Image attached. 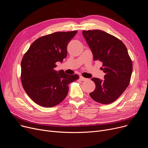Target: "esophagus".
Here are the masks:
<instances>
[{"mask_svg": "<svg viewBox=\"0 0 148 148\" xmlns=\"http://www.w3.org/2000/svg\"><path fill=\"white\" fill-rule=\"evenodd\" d=\"M80 80H82V81H86V80H87V79H86V78H84V77H83V76H80Z\"/></svg>", "mask_w": 148, "mask_h": 148, "instance_id": "1", "label": "esophagus"}]
</instances>
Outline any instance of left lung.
I'll return each instance as SVG.
<instances>
[{"mask_svg":"<svg viewBox=\"0 0 148 148\" xmlns=\"http://www.w3.org/2000/svg\"><path fill=\"white\" fill-rule=\"evenodd\" d=\"M82 33L94 60L102 62L101 69L106 74L103 80L95 77L91 79L96 87L89 95L100 104L112 103L123 94L130 82L133 63L126 46L103 30H83Z\"/></svg>","mask_w":148,"mask_h":148,"instance_id":"8db88e82","label":"left lung"}]
</instances>
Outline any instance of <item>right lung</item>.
Wrapping results in <instances>:
<instances>
[{
	"instance_id": "add662e5",
	"label": "right lung",
	"mask_w": 148,
	"mask_h": 148,
	"mask_svg": "<svg viewBox=\"0 0 148 148\" xmlns=\"http://www.w3.org/2000/svg\"><path fill=\"white\" fill-rule=\"evenodd\" d=\"M77 33L57 32L36 40L21 62V80L26 94L37 104L52 107L66 97L68 84L78 80L77 74L68 75L54 68L67 55V45Z\"/></svg>"
}]
</instances>
